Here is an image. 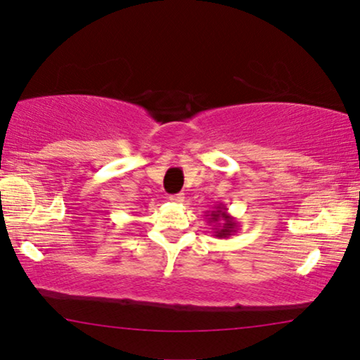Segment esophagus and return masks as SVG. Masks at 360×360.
<instances>
[{
    "label": "esophagus",
    "instance_id": "1",
    "mask_svg": "<svg viewBox=\"0 0 360 360\" xmlns=\"http://www.w3.org/2000/svg\"><path fill=\"white\" fill-rule=\"evenodd\" d=\"M184 200H185V195L184 193H175V195H170V201L172 203H184Z\"/></svg>",
    "mask_w": 360,
    "mask_h": 360
}]
</instances>
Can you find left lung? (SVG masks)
<instances>
[{
  "label": "left lung",
  "instance_id": "obj_1",
  "mask_svg": "<svg viewBox=\"0 0 360 360\" xmlns=\"http://www.w3.org/2000/svg\"><path fill=\"white\" fill-rule=\"evenodd\" d=\"M206 216H208V223L214 224L213 233L216 238L228 239L238 231V221L228 213V208L224 205L214 206V210L210 211Z\"/></svg>",
  "mask_w": 360,
  "mask_h": 360
}]
</instances>
